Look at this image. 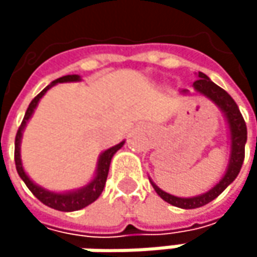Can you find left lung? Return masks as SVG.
I'll list each match as a JSON object with an SVG mask.
<instances>
[{"label":"left lung","mask_w":257,"mask_h":257,"mask_svg":"<svg viewBox=\"0 0 257 257\" xmlns=\"http://www.w3.org/2000/svg\"><path fill=\"white\" fill-rule=\"evenodd\" d=\"M198 80L193 83V93L195 95H201L207 99H210L223 114V119L226 122L228 126V135H229V159H228V167L223 173V176L220 180L207 192L195 195V196H176L171 195L165 190H162L159 186H156L153 183V180H150L153 189L156 190V193L167 201L168 204L184 208V210H192V208H199L208 202H211L213 199H216L233 180L236 179L242 161H244V147L247 143V126L245 122L239 113L238 105L235 104V101L231 98V95L223 90L222 87H219L216 83H213L208 76H205L204 73H196ZM180 95H190V92L187 89H181Z\"/></svg>","instance_id":"obj_1"}]
</instances>
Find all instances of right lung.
Listing matches in <instances>:
<instances>
[{"instance_id": "add662e5", "label": "right lung", "mask_w": 257, "mask_h": 257, "mask_svg": "<svg viewBox=\"0 0 257 257\" xmlns=\"http://www.w3.org/2000/svg\"><path fill=\"white\" fill-rule=\"evenodd\" d=\"M71 81H81V77L78 74H70V76H64V77L56 78L53 80L49 86H46L29 104L28 110L25 113V117L22 120V125L16 134V141H15V162H16V170L19 177L24 180L28 189L34 193L35 198H38L44 205L59 210V211H77L84 207H87L89 204H92L93 201H96L99 198V195L104 190L105 181H107V176H108V170H110V164H111V158L116 155L117 150H120L125 144V140L120 141L119 144L104 150L96 162V168L93 173V177L89 180L84 186L78 187V189H73V190H64V192H56V190H49L40 184H37L34 180L31 179L26 174L24 164H22V158H21V144H22V137H24V131H25L26 125L29 122V119L32 117L40 99L46 95V92L49 89H52L53 86H56L58 83H71Z\"/></svg>"}]
</instances>
